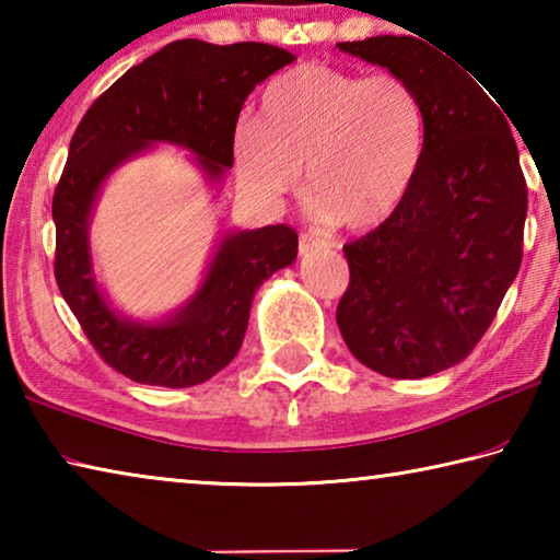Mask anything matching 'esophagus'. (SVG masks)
I'll use <instances>...</instances> for the list:
<instances>
[{"label":"esophagus","mask_w":560,"mask_h":560,"mask_svg":"<svg viewBox=\"0 0 560 560\" xmlns=\"http://www.w3.org/2000/svg\"><path fill=\"white\" fill-rule=\"evenodd\" d=\"M326 242L324 240H316V236L311 234H301V242H299V252L303 254V257H308V254H314L318 249H324Z\"/></svg>","instance_id":"esophagus-1"}]
</instances>
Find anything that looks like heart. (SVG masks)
<instances>
[{
	"mask_svg": "<svg viewBox=\"0 0 560 560\" xmlns=\"http://www.w3.org/2000/svg\"><path fill=\"white\" fill-rule=\"evenodd\" d=\"M428 150V108L400 73L306 63L273 79L232 130L236 177L267 202L306 195L318 220L371 232L400 210Z\"/></svg>",
	"mask_w": 560,
	"mask_h": 560,
	"instance_id": "obj_1",
	"label": "heart"
}]
</instances>
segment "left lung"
I'll use <instances>...</instances> for the list:
<instances>
[{"label":"left lung","instance_id":"1","mask_svg":"<svg viewBox=\"0 0 560 560\" xmlns=\"http://www.w3.org/2000/svg\"><path fill=\"white\" fill-rule=\"evenodd\" d=\"M420 39L338 44L405 75L428 108L412 192L385 224L343 246L350 281L336 311L350 353L397 381L447 371L487 334L524 257L528 207L501 103Z\"/></svg>","mask_w":560,"mask_h":560}]
</instances>
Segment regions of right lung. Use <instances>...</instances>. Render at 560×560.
Here are the masks:
<instances>
[{"mask_svg":"<svg viewBox=\"0 0 560 560\" xmlns=\"http://www.w3.org/2000/svg\"><path fill=\"white\" fill-rule=\"evenodd\" d=\"M296 56L261 42L230 46L173 42L132 66L93 101L56 185L54 277L98 355L140 385L192 387L240 353L257 289L296 259L299 234L287 224L226 234L202 287L163 324L118 316L91 273L89 217L113 170L150 143L197 155L210 179L232 167V130L254 86Z\"/></svg>","mask_w":560,"mask_h":560,"instance_id":"add662e5","label":"right lung"}]
</instances>
